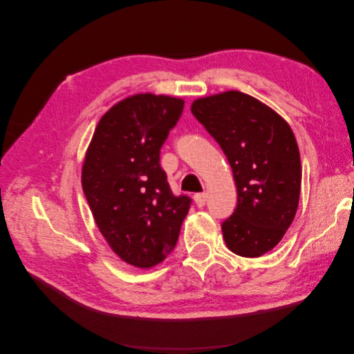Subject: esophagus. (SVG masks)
I'll use <instances>...</instances> for the list:
<instances>
[{
	"label": "esophagus",
	"mask_w": 354,
	"mask_h": 354,
	"mask_svg": "<svg viewBox=\"0 0 354 354\" xmlns=\"http://www.w3.org/2000/svg\"><path fill=\"white\" fill-rule=\"evenodd\" d=\"M195 202H196V205L199 208H202L203 205H205V202H207V194H205V192H203V194H196L195 195Z\"/></svg>",
	"instance_id": "34e87169"
}]
</instances>
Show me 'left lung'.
Here are the masks:
<instances>
[{
    "instance_id": "left-lung-1",
    "label": "left lung",
    "mask_w": 354,
    "mask_h": 354,
    "mask_svg": "<svg viewBox=\"0 0 354 354\" xmlns=\"http://www.w3.org/2000/svg\"><path fill=\"white\" fill-rule=\"evenodd\" d=\"M192 113L227 156L238 205L221 224L227 248L255 259L273 250L295 217L301 160L291 127L269 106L241 91L192 103Z\"/></svg>"
}]
</instances>
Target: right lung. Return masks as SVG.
Returning <instances> with one entry per match:
<instances>
[{"instance_id":"obj_1","label":"right lung","mask_w":354,"mask_h":354,"mask_svg":"<svg viewBox=\"0 0 354 354\" xmlns=\"http://www.w3.org/2000/svg\"><path fill=\"white\" fill-rule=\"evenodd\" d=\"M185 100L151 93L118 102L99 121L82 165V190L112 251L140 269L174 250L192 199L174 196L159 152Z\"/></svg>"}]
</instances>
